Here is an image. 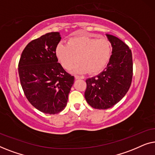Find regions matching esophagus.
I'll return each instance as SVG.
<instances>
[{"mask_svg": "<svg viewBox=\"0 0 155 155\" xmlns=\"http://www.w3.org/2000/svg\"><path fill=\"white\" fill-rule=\"evenodd\" d=\"M75 79H83L84 78L82 76H79V75H75Z\"/></svg>", "mask_w": 155, "mask_h": 155, "instance_id": "34e87169", "label": "esophagus"}]
</instances>
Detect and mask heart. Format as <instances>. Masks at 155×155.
Here are the masks:
<instances>
[{
    "mask_svg": "<svg viewBox=\"0 0 155 155\" xmlns=\"http://www.w3.org/2000/svg\"><path fill=\"white\" fill-rule=\"evenodd\" d=\"M112 47L107 38L95 39L87 36L71 38L68 44L59 43L56 48L57 58L64 68L68 70L80 61L75 73H98L107 66L111 56Z\"/></svg>",
    "mask_w": 155,
    "mask_h": 155,
    "instance_id": "b5f03b06",
    "label": "heart"
}]
</instances>
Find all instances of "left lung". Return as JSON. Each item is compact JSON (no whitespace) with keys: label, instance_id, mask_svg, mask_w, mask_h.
Here are the masks:
<instances>
[{"label":"left lung","instance_id":"1","mask_svg":"<svg viewBox=\"0 0 155 155\" xmlns=\"http://www.w3.org/2000/svg\"><path fill=\"white\" fill-rule=\"evenodd\" d=\"M112 46L107 66L98 75L86 80L84 97L91 107L107 109L117 104L130 88L133 78L132 52L124 41L106 35Z\"/></svg>","mask_w":155,"mask_h":155}]
</instances>
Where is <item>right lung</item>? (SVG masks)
Returning <instances> with one entry per match:
<instances>
[{
	"label": "right lung",
	"mask_w": 155,
	"mask_h": 155,
	"mask_svg": "<svg viewBox=\"0 0 155 155\" xmlns=\"http://www.w3.org/2000/svg\"><path fill=\"white\" fill-rule=\"evenodd\" d=\"M61 37L49 32L26 46L18 64L20 83L29 103L39 111L56 114L66 107L74 76L58 63L56 48Z\"/></svg>",
	"instance_id": "right-lung-1"
}]
</instances>
